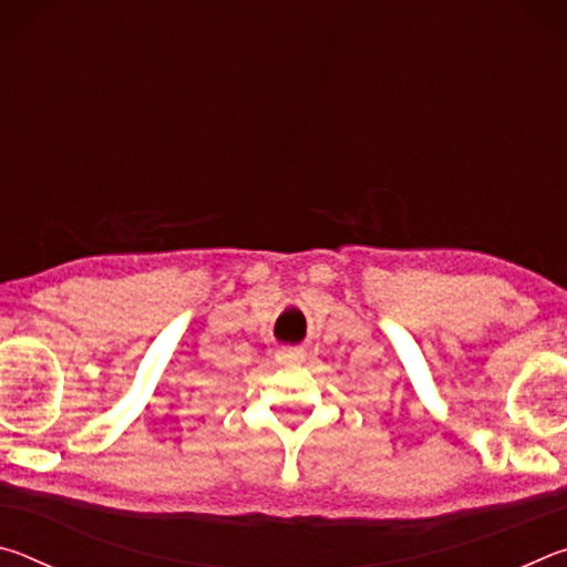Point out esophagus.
Returning <instances> with one entry per match:
<instances>
[{"instance_id":"1","label":"esophagus","mask_w":567,"mask_h":567,"mask_svg":"<svg viewBox=\"0 0 567 567\" xmlns=\"http://www.w3.org/2000/svg\"><path fill=\"white\" fill-rule=\"evenodd\" d=\"M307 358V352L302 348H282L277 350V360L280 362H302Z\"/></svg>"}]
</instances>
